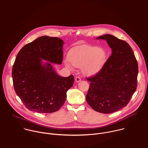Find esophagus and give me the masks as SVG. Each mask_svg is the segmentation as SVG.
Segmentation results:
<instances>
[{
  "label": "esophagus",
  "mask_w": 148,
  "mask_h": 148,
  "mask_svg": "<svg viewBox=\"0 0 148 148\" xmlns=\"http://www.w3.org/2000/svg\"><path fill=\"white\" fill-rule=\"evenodd\" d=\"M80 80H81V78H80L79 76L76 77V78H75V81H76L77 83L79 82Z\"/></svg>",
  "instance_id": "obj_1"
}]
</instances>
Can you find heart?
Returning <instances> with one entry per match:
<instances>
[{"instance_id":"1","label":"heart","mask_w":148,"mask_h":148,"mask_svg":"<svg viewBox=\"0 0 148 148\" xmlns=\"http://www.w3.org/2000/svg\"><path fill=\"white\" fill-rule=\"evenodd\" d=\"M106 51L101 47L82 46L72 50L69 54V59L65 62L66 66L82 68L83 72L92 75L98 72L103 67L106 60Z\"/></svg>"}]
</instances>
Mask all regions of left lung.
<instances>
[{
  "instance_id": "1",
  "label": "left lung",
  "mask_w": 148,
  "mask_h": 148,
  "mask_svg": "<svg viewBox=\"0 0 148 148\" xmlns=\"http://www.w3.org/2000/svg\"><path fill=\"white\" fill-rule=\"evenodd\" d=\"M97 39L106 40L112 54L95 76L87 78L91 83L86 98L94 110L110 113L127 106L136 91L138 66L125 41L109 34Z\"/></svg>"
}]
</instances>
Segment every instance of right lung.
Masks as SVG:
<instances>
[{"mask_svg":"<svg viewBox=\"0 0 148 148\" xmlns=\"http://www.w3.org/2000/svg\"><path fill=\"white\" fill-rule=\"evenodd\" d=\"M64 41L43 36L25 45L18 53L12 69L14 88L25 107L38 113L58 110L73 86L74 77H61L51 63L61 64ZM50 62L43 63L42 60Z\"/></svg>","mask_w":148,"mask_h":148,"instance_id":"1","label":"right lung"}]
</instances>
